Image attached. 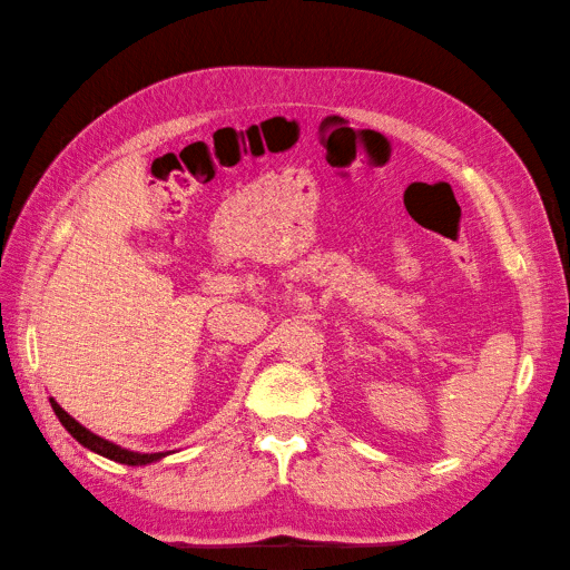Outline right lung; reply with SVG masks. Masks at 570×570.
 Here are the masks:
<instances>
[{
	"label": "right lung",
	"instance_id": "right-lung-1",
	"mask_svg": "<svg viewBox=\"0 0 570 570\" xmlns=\"http://www.w3.org/2000/svg\"><path fill=\"white\" fill-rule=\"evenodd\" d=\"M51 406L56 411L58 421L63 423L66 431L76 439L80 445L88 448V451L98 453L102 458H110L115 460V463H122V465H149V463H156V460L166 458L168 453H137V451H127V448L117 445L112 441H105L100 439L98 433H92L82 426V423H78L76 419H72L66 409H60V404L56 402V399H51Z\"/></svg>",
	"mask_w": 570,
	"mask_h": 570
}]
</instances>
